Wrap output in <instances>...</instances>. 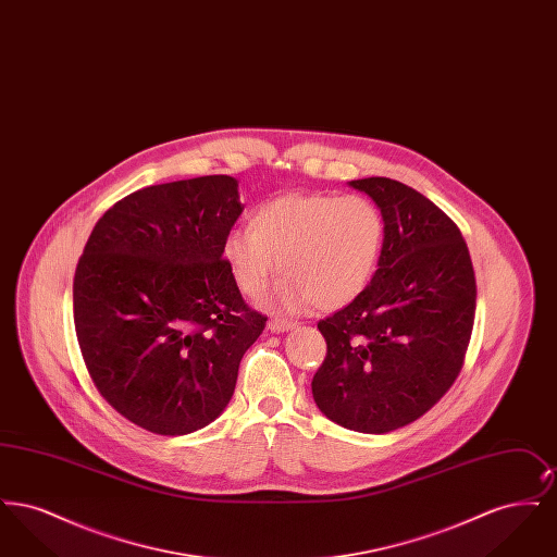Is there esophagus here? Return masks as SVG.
<instances>
[{
  "label": "esophagus",
  "mask_w": 557,
  "mask_h": 557,
  "mask_svg": "<svg viewBox=\"0 0 557 557\" xmlns=\"http://www.w3.org/2000/svg\"><path fill=\"white\" fill-rule=\"evenodd\" d=\"M296 327V323L294 321H288V319H271L269 321V330L271 332H275V334H280V332H288V330H294Z\"/></svg>",
  "instance_id": "esophagus-1"
}]
</instances>
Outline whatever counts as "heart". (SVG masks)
I'll return each mask as SVG.
<instances>
[{
    "mask_svg": "<svg viewBox=\"0 0 557 557\" xmlns=\"http://www.w3.org/2000/svg\"><path fill=\"white\" fill-rule=\"evenodd\" d=\"M384 219L366 196L286 194L261 205L250 227L234 230L223 259L239 290L257 298L277 271L273 294L282 309L336 311L368 288L380 261Z\"/></svg>",
    "mask_w": 557,
    "mask_h": 557,
    "instance_id": "heart-1",
    "label": "heart"
}]
</instances>
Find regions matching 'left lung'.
Segmentation results:
<instances>
[{
  "label": "left lung",
  "mask_w": 557,
  "mask_h": 557,
  "mask_svg": "<svg viewBox=\"0 0 557 557\" xmlns=\"http://www.w3.org/2000/svg\"><path fill=\"white\" fill-rule=\"evenodd\" d=\"M384 219L370 286L318 323L327 355L311 388L321 413L366 434L411 424L463 368L476 277L459 227L413 187L388 177L348 182Z\"/></svg>",
  "instance_id": "8db88e82"
}]
</instances>
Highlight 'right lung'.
Instances as JSON below:
<instances>
[{
	"instance_id": "right-lung-1",
	"label": "right lung",
	"mask_w": 557,
	"mask_h": 557,
	"mask_svg": "<svg viewBox=\"0 0 557 557\" xmlns=\"http://www.w3.org/2000/svg\"><path fill=\"white\" fill-rule=\"evenodd\" d=\"M238 182L207 175L137 189L96 223L73 282L81 355L129 422L182 436L216 420L265 330L223 259Z\"/></svg>"
}]
</instances>
